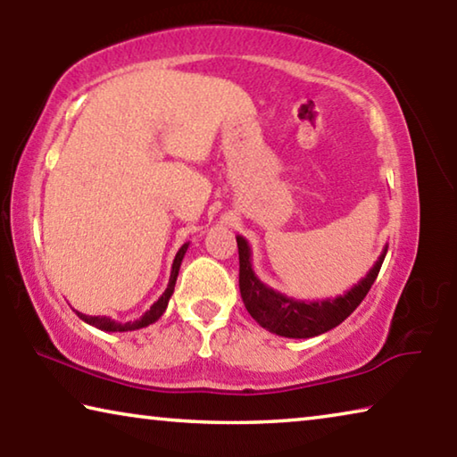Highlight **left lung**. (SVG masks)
Listing matches in <instances>:
<instances>
[{
	"mask_svg": "<svg viewBox=\"0 0 457 457\" xmlns=\"http://www.w3.org/2000/svg\"><path fill=\"white\" fill-rule=\"evenodd\" d=\"M236 239L239 252V292H242L247 312L252 314V319L262 328L286 338H312L338 327L367 296L370 286L377 280V274L386 253L385 245L381 256L375 262V266L369 270L367 276L343 296L306 303V300L286 296V294L270 288L262 282L252 268V250L247 239L242 236H236Z\"/></svg>",
	"mask_w": 457,
	"mask_h": 457,
	"instance_id": "obj_1",
	"label": "left lung"
}]
</instances>
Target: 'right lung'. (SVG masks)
Listing matches in <instances>:
<instances>
[{
	"mask_svg": "<svg viewBox=\"0 0 457 457\" xmlns=\"http://www.w3.org/2000/svg\"><path fill=\"white\" fill-rule=\"evenodd\" d=\"M189 244H183L179 247V252H177V256L173 260V266H171V276H169V284H167V290L161 294V298L154 303L149 311H146L141 319L137 320H129V322H119L114 319H108V316H88V314H82L76 311V314L80 316V319L87 322V324H92V327H96L100 330L104 332H129V330H138V328H145L149 327V324L157 322L161 316H163L165 308L169 304V298H171V294L175 290V282H177V276H179V268H181V262H183V256L185 252H187Z\"/></svg>",
	"mask_w": 457,
	"mask_h": 457,
	"instance_id": "add662e5",
	"label": "right lung"
}]
</instances>
